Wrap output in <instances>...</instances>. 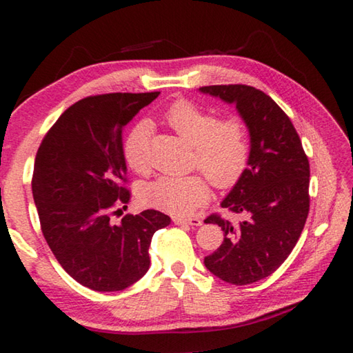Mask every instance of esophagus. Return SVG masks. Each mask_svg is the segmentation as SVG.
I'll return each instance as SVG.
<instances>
[{
  "mask_svg": "<svg viewBox=\"0 0 353 353\" xmlns=\"http://www.w3.org/2000/svg\"><path fill=\"white\" fill-rule=\"evenodd\" d=\"M172 223L177 224V225H193V227H198L202 225V219L199 218H182V216H174L172 218Z\"/></svg>",
  "mask_w": 353,
  "mask_h": 353,
  "instance_id": "esophagus-1",
  "label": "esophagus"
}]
</instances>
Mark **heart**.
Segmentation results:
<instances>
[{
  "label": "heart",
  "instance_id": "heart-1",
  "mask_svg": "<svg viewBox=\"0 0 353 353\" xmlns=\"http://www.w3.org/2000/svg\"><path fill=\"white\" fill-rule=\"evenodd\" d=\"M168 126L194 146L193 162L219 188L232 187L246 170L249 141L243 123L236 118L218 119L213 112L191 101H177L165 113ZM151 126L137 123L123 143L128 165L137 172H145L149 165ZM143 201L160 210L188 214L208 199L210 187L201 174L160 176L141 191Z\"/></svg>",
  "mask_w": 353,
  "mask_h": 353
}]
</instances>
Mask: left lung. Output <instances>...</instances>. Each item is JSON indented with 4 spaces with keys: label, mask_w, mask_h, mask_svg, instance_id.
I'll return each instance as SVG.
<instances>
[{
    "label": "left lung",
    "mask_w": 353,
    "mask_h": 353,
    "mask_svg": "<svg viewBox=\"0 0 353 353\" xmlns=\"http://www.w3.org/2000/svg\"><path fill=\"white\" fill-rule=\"evenodd\" d=\"M201 93L235 104L249 130L248 168L221 207L240 213L230 223L210 214L224 241L204 265L232 285L265 279L288 259L301 236L310 210V163L291 119L271 97L250 85H208Z\"/></svg>",
    "instance_id": "8db88e82"
}]
</instances>
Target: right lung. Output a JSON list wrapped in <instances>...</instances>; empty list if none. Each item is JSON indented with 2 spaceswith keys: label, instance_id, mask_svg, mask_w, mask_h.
I'll return each instance as SVG.
<instances>
[{
  "label": "right lung",
  "instance_id": "obj_1",
  "mask_svg": "<svg viewBox=\"0 0 353 353\" xmlns=\"http://www.w3.org/2000/svg\"><path fill=\"white\" fill-rule=\"evenodd\" d=\"M159 94L77 101L48 130L35 155L32 196L45 240L63 270L93 291L126 290L145 276L152 235L171 223L157 210L126 214L119 224L112 219L130 199L123 129Z\"/></svg>",
  "mask_w": 353,
  "mask_h": 353
}]
</instances>
